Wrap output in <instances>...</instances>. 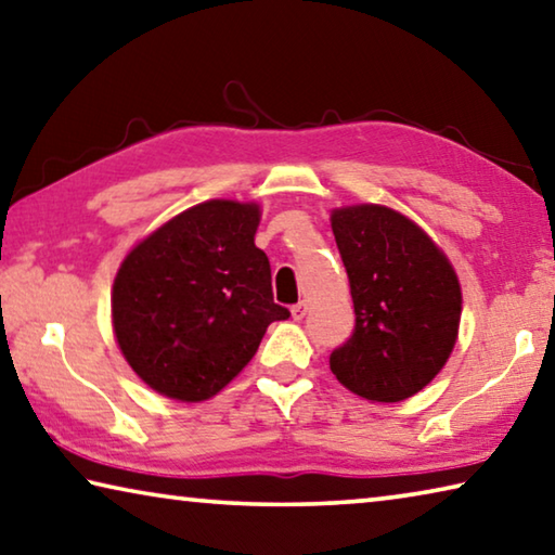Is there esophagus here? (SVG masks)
Returning a JSON list of instances; mask_svg holds the SVG:
<instances>
[{
	"mask_svg": "<svg viewBox=\"0 0 555 555\" xmlns=\"http://www.w3.org/2000/svg\"><path fill=\"white\" fill-rule=\"evenodd\" d=\"M306 313H308L306 300H300V304H296L294 308H291V318H294V321H304Z\"/></svg>",
	"mask_w": 555,
	"mask_h": 555,
	"instance_id": "esophagus-1",
	"label": "esophagus"
}]
</instances>
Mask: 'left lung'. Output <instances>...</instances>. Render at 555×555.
Wrapping results in <instances>:
<instances>
[{
	"instance_id": "8db88e82",
	"label": "left lung",
	"mask_w": 555,
	"mask_h": 555,
	"mask_svg": "<svg viewBox=\"0 0 555 555\" xmlns=\"http://www.w3.org/2000/svg\"><path fill=\"white\" fill-rule=\"evenodd\" d=\"M331 228L354 304V333L331 354V372L372 403L409 399L436 379L457 343L455 267L426 230L389 205L333 208Z\"/></svg>"
}]
</instances>
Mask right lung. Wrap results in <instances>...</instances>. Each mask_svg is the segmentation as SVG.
Segmentation results:
<instances>
[{"instance_id": "obj_1", "label": "right lung", "mask_w": 555, "mask_h": 555, "mask_svg": "<svg viewBox=\"0 0 555 555\" xmlns=\"http://www.w3.org/2000/svg\"><path fill=\"white\" fill-rule=\"evenodd\" d=\"M255 201L212 198L173 215L127 251L112 284V333L139 379L162 397L208 401L247 367L274 304L255 244Z\"/></svg>"}]
</instances>
